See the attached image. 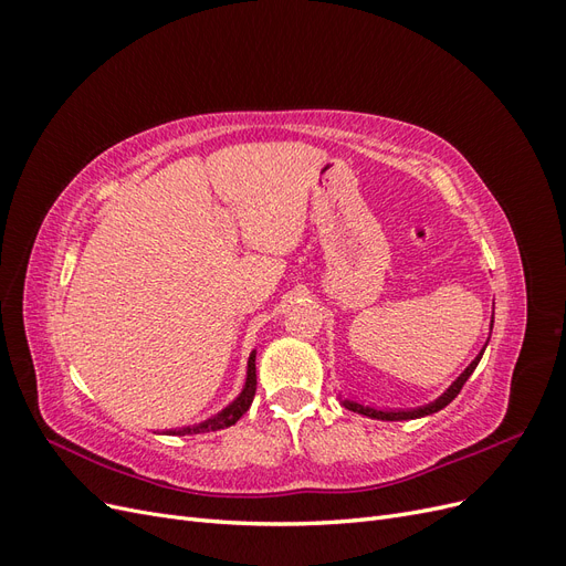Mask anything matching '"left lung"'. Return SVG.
I'll return each instance as SVG.
<instances>
[{"label": "left lung", "instance_id": "8db88e82", "mask_svg": "<svg viewBox=\"0 0 566 566\" xmlns=\"http://www.w3.org/2000/svg\"><path fill=\"white\" fill-rule=\"evenodd\" d=\"M491 328H493V321H491ZM489 345V342H486ZM486 349V347H484ZM484 349L476 354V358L474 361L460 373V378L441 394L439 399H434L432 403H427V406H418V408H408V410H380V408H373V406H364V403H358V401H352V399H342L339 403L345 406V408H349V410H354V413H361V416H366V418H373V420H416V418H424V416H432V413H437V410H441L443 406H449L458 394H460V389H462V385L468 382V378L470 375L474 373V368H476V364L482 361V354H484Z\"/></svg>", "mask_w": 566, "mask_h": 566}]
</instances>
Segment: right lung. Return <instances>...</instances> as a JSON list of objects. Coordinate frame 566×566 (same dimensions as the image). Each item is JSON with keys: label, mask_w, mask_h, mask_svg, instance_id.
<instances>
[{"label": "right lung", "mask_w": 566, "mask_h": 566, "mask_svg": "<svg viewBox=\"0 0 566 566\" xmlns=\"http://www.w3.org/2000/svg\"><path fill=\"white\" fill-rule=\"evenodd\" d=\"M254 356L256 352L250 354L248 358V378H245V385H243V391L238 394L235 401H231L224 410H219L217 416L202 420L198 424H191V427H179V430H167L163 434H172V437H184V434H202V432H217V430H224V427H231L235 424L238 420H241L248 408L254 399V389H256V368H254Z\"/></svg>", "instance_id": "add662e5"}]
</instances>
